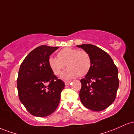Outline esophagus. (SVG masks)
I'll list each match as a JSON object with an SVG mask.
<instances>
[{
    "mask_svg": "<svg viewBox=\"0 0 134 134\" xmlns=\"http://www.w3.org/2000/svg\"><path fill=\"white\" fill-rule=\"evenodd\" d=\"M71 81H65V82H64V83H65L66 85H68L69 84L71 83Z\"/></svg>",
    "mask_w": 134,
    "mask_h": 134,
    "instance_id": "esophagus-1",
    "label": "esophagus"
}]
</instances>
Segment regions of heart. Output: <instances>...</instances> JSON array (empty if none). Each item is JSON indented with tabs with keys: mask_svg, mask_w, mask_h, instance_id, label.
<instances>
[{
	"mask_svg": "<svg viewBox=\"0 0 134 134\" xmlns=\"http://www.w3.org/2000/svg\"><path fill=\"white\" fill-rule=\"evenodd\" d=\"M58 58L50 57L49 65L55 75L61 74L66 65L67 70L63 71L61 78L71 79L76 76H84L91 68L92 60L88 52L71 47L61 49L57 54Z\"/></svg>",
	"mask_w": 134,
	"mask_h": 134,
	"instance_id": "b5f03b06",
	"label": "heart"
}]
</instances>
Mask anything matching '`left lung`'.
<instances>
[{"mask_svg":"<svg viewBox=\"0 0 134 134\" xmlns=\"http://www.w3.org/2000/svg\"><path fill=\"white\" fill-rule=\"evenodd\" d=\"M91 55V68L84 79L79 93L84 106L94 111H100L113 103L119 87L118 68L107 52L92 44L76 46Z\"/></svg>","mask_w":134,"mask_h":134,"instance_id":"left-lung-1","label":"left lung"}]
</instances>
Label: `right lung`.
Instances as JSON below:
<instances>
[{
    "label": "right lung",
    "instance_id": "obj_1",
    "mask_svg": "<svg viewBox=\"0 0 134 134\" xmlns=\"http://www.w3.org/2000/svg\"><path fill=\"white\" fill-rule=\"evenodd\" d=\"M59 47L41 46L31 51L18 72L17 88L21 103L31 115H50L58 108L64 83L52 73L50 55Z\"/></svg>",
    "mask_w": 134,
    "mask_h": 134
}]
</instances>
